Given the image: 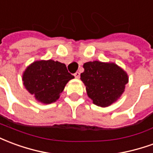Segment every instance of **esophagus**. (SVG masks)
I'll return each mask as SVG.
<instances>
[{"mask_svg":"<svg viewBox=\"0 0 153 153\" xmlns=\"http://www.w3.org/2000/svg\"><path fill=\"white\" fill-rule=\"evenodd\" d=\"M74 76L76 78H79L80 77V72L79 71H76V72H75Z\"/></svg>","mask_w":153,"mask_h":153,"instance_id":"34e87169","label":"esophagus"}]
</instances>
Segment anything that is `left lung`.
I'll return each instance as SVG.
<instances>
[{
  "label": "left lung",
  "instance_id": "left-lung-1",
  "mask_svg": "<svg viewBox=\"0 0 153 153\" xmlns=\"http://www.w3.org/2000/svg\"><path fill=\"white\" fill-rule=\"evenodd\" d=\"M83 68L81 80L95 105L109 106L123 94L128 78L116 64L94 61L85 62Z\"/></svg>",
  "mask_w": 153,
  "mask_h": 153
}]
</instances>
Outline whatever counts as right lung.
I'll return each instance as SVG.
<instances>
[{
	"label": "right lung",
	"mask_w": 153,
	"mask_h": 153,
	"mask_svg": "<svg viewBox=\"0 0 153 153\" xmlns=\"http://www.w3.org/2000/svg\"><path fill=\"white\" fill-rule=\"evenodd\" d=\"M72 78L74 76L68 72L64 63L53 60L34 62L23 75L24 85L28 91L44 104L56 101Z\"/></svg>",
	"instance_id": "1"
}]
</instances>
